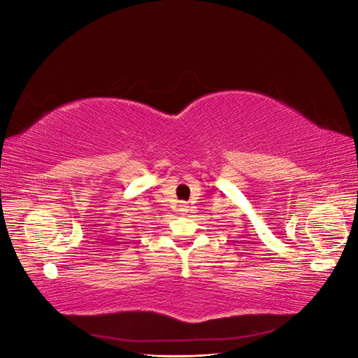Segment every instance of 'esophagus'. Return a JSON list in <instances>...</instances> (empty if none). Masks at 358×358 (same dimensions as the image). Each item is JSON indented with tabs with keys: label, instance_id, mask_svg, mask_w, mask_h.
<instances>
[{
	"label": "esophagus",
	"instance_id": "34e87169",
	"mask_svg": "<svg viewBox=\"0 0 358 358\" xmlns=\"http://www.w3.org/2000/svg\"><path fill=\"white\" fill-rule=\"evenodd\" d=\"M179 210H180L182 213L188 212V206H187V204H180V206H179Z\"/></svg>",
	"mask_w": 358,
	"mask_h": 358
}]
</instances>
